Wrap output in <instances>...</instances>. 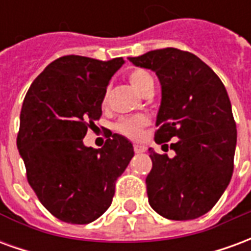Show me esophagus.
<instances>
[{
    "label": "esophagus",
    "instance_id": "esophagus-1",
    "mask_svg": "<svg viewBox=\"0 0 251 251\" xmlns=\"http://www.w3.org/2000/svg\"><path fill=\"white\" fill-rule=\"evenodd\" d=\"M145 151H147V148L144 147V145H138V144L134 145V152L136 153H142L145 152Z\"/></svg>",
    "mask_w": 251,
    "mask_h": 251
}]
</instances>
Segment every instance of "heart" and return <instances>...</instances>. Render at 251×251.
<instances>
[{"label":"heart","mask_w":251,"mask_h":251,"mask_svg":"<svg viewBox=\"0 0 251 251\" xmlns=\"http://www.w3.org/2000/svg\"><path fill=\"white\" fill-rule=\"evenodd\" d=\"M129 80H130L131 86L142 95L154 88L153 76L149 72L141 70V68L133 70L129 74ZM147 125L148 118L145 115H134V117H127V118H122L121 121H118L115 125V130L121 133L122 136L136 140V138L141 137L142 129Z\"/></svg>","instance_id":"b5f03b06"}]
</instances>
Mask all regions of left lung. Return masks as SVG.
Here are the masks:
<instances>
[{
	"label": "left lung",
	"mask_w": 251,
	"mask_h": 251,
	"mask_svg": "<svg viewBox=\"0 0 251 251\" xmlns=\"http://www.w3.org/2000/svg\"><path fill=\"white\" fill-rule=\"evenodd\" d=\"M156 72L161 83L154 141L171 144L174 157L149 149V204L172 221L204 215L216 204L234 171L237 126L223 83L194 53L164 48L129 59ZM168 151V149H167Z\"/></svg>",
	"instance_id": "8db88e82"
}]
</instances>
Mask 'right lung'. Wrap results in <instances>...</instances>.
<instances>
[{
	"label": "right lung",
	"instance_id": "obj_1",
	"mask_svg": "<svg viewBox=\"0 0 251 251\" xmlns=\"http://www.w3.org/2000/svg\"><path fill=\"white\" fill-rule=\"evenodd\" d=\"M125 63L68 55L48 64L25 95L17 148L41 204L67 223L87 225L107 210L115 181L134 156L131 142L111 134L100 149L83 144L102 115L111 76Z\"/></svg>",
	"mask_w": 251,
	"mask_h": 251
}]
</instances>
